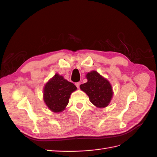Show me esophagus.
<instances>
[{
	"mask_svg": "<svg viewBox=\"0 0 157 157\" xmlns=\"http://www.w3.org/2000/svg\"><path fill=\"white\" fill-rule=\"evenodd\" d=\"M75 85H76V86L77 87V88H79V87H80V82H76Z\"/></svg>",
	"mask_w": 157,
	"mask_h": 157,
	"instance_id": "obj_1",
	"label": "esophagus"
}]
</instances>
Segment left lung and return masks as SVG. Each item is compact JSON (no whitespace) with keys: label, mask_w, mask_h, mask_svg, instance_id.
<instances>
[{"label":"left lung","mask_w":157,"mask_h":157,"mask_svg":"<svg viewBox=\"0 0 157 157\" xmlns=\"http://www.w3.org/2000/svg\"><path fill=\"white\" fill-rule=\"evenodd\" d=\"M87 82L80 84V88L86 93L90 101L98 108H104L110 103L113 92L108 80L93 71L87 73Z\"/></svg>","instance_id":"8db88e82"}]
</instances>
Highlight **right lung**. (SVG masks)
I'll return each instance as SVG.
<instances>
[{
    "label": "right lung",
    "instance_id": "obj_1",
    "mask_svg": "<svg viewBox=\"0 0 157 157\" xmlns=\"http://www.w3.org/2000/svg\"><path fill=\"white\" fill-rule=\"evenodd\" d=\"M77 90L72 82L56 73L44 88V101L52 112L63 111L67 105L71 94Z\"/></svg>",
    "mask_w": 157,
    "mask_h": 157
}]
</instances>
